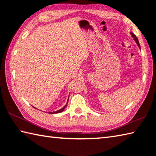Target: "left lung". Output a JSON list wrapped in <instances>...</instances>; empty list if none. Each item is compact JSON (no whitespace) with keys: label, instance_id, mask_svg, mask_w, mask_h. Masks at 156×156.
Masks as SVG:
<instances>
[{"label":"left lung","instance_id":"8db88e82","mask_svg":"<svg viewBox=\"0 0 156 156\" xmlns=\"http://www.w3.org/2000/svg\"><path fill=\"white\" fill-rule=\"evenodd\" d=\"M131 34H132V36H133V37L134 38V39L135 40V41H136V43H137V45H139V48H140V45H139V41H138V39H137V38L136 37V36H135V35H134V34H133V33H131Z\"/></svg>","mask_w":156,"mask_h":156}]
</instances>
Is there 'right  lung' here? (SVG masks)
<instances>
[{
    "label": "right lung",
    "mask_w": 156,
    "mask_h": 156,
    "mask_svg": "<svg viewBox=\"0 0 156 156\" xmlns=\"http://www.w3.org/2000/svg\"><path fill=\"white\" fill-rule=\"evenodd\" d=\"M67 103H68V102H67ZM67 106V104L64 106V107L62 108H61V109H60V110H58V111H55V112H49V113H60V112H62V111H64V108H65V107H66Z\"/></svg>",
    "instance_id": "right-lung-1"
}]
</instances>
